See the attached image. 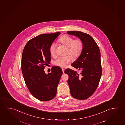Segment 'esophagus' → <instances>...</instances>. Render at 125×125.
<instances>
[{
    "instance_id": "34e87169",
    "label": "esophagus",
    "mask_w": 125,
    "mask_h": 125,
    "mask_svg": "<svg viewBox=\"0 0 125 125\" xmlns=\"http://www.w3.org/2000/svg\"><path fill=\"white\" fill-rule=\"evenodd\" d=\"M62 71H63V73H64V69L63 68H62Z\"/></svg>"
}]
</instances>
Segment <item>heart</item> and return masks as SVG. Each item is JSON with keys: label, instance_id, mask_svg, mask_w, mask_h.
Here are the masks:
<instances>
[{"label": "heart", "instance_id": "obj_1", "mask_svg": "<svg viewBox=\"0 0 125 125\" xmlns=\"http://www.w3.org/2000/svg\"><path fill=\"white\" fill-rule=\"evenodd\" d=\"M62 44L67 48L66 54H69L73 58H77L81 55L83 51V44L81 39H74L72 37L65 35L62 36L58 40ZM55 44L52 43L50 45L49 52L52 56L55 54ZM72 60V58L69 55L59 57L56 60L54 63L60 67H66Z\"/></svg>", "mask_w": 125, "mask_h": 125}]
</instances>
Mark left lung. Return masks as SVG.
<instances>
[{
    "label": "left lung",
    "mask_w": 125,
    "mask_h": 125,
    "mask_svg": "<svg viewBox=\"0 0 125 125\" xmlns=\"http://www.w3.org/2000/svg\"><path fill=\"white\" fill-rule=\"evenodd\" d=\"M68 34L78 37L82 41L83 48L78 59L71 65L79 72L67 69V83L71 96L78 100H86L97 88L102 73L100 49L90 35L79 31H68Z\"/></svg>",
    "instance_id": "1"
}]
</instances>
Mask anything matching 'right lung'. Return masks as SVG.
<instances>
[{
    "label": "right lung",
    "mask_w": 125,
    "mask_h": 125,
    "mask_svg": "<svg viewBox=\"0 0 125 125\" xmlns=\"http://www.w3.org/2000/svg\"><path fill=\"white\" fill-rule=\"evenodd\" d=\"M60 33L39 35L29 41L23 49L21 67L24 79L31 94L40 101H47L55 97L63 73L57 66L53 67L48 74L44 71L51 60L50 45Z\"/></svg>",
    "instance_id": "obj_1"
}]
</instances>
